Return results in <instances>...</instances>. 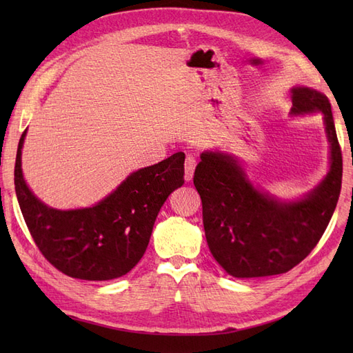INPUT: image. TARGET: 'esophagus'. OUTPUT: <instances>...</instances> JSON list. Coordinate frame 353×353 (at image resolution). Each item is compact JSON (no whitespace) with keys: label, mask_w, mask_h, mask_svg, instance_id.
<instances>
[{"label":"esophagus","mask_w":353,"mask_h":353,"mask_svg":"<svg viewBox=\"0 0 353 353\" xmlns=\"http://www.w3.org/2000/svg\"><path fill=\"white\" fill-rule=\"evenodd\" d=\"M194 169H196V159L194 156L188 154L185 157V163H184V172H185V181H191L194 175Z\"/></svg>","instance_id":"34e87169"}]
</instances>
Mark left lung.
I'll return each instance as SVG.
<instances>
[{
    "label": "left lung",
    "instance_id": "left-lung-1",
    "mask_svg": "<svg viewBox=\"0 0 353 353\" xmlns=\"http://www.w3.org/2000/svg\"><path fill=\"white\" fill-rule=\"evenodd\" d=\"M290 92L292 116H324L330 170L312 191L297 200L276 199L253 185L236 157L219 150L201 153L196 168L208 245L236 279L284 274L301 263L323 237L340 196L343 162L331 104L314 88Z\"/></svg>",
    "mask_w": 353,
    "mask_h": 353
}]
</instances>
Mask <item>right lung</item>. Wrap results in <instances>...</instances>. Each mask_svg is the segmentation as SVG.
Segmentation results:
<instances>
[{
  "instance_id": "obj_1",
  "label": "right lung",
  "mask_w": 353,
  "mask_h": 353,
  "mask_svg": "<svg viewBox=\"0 0 353 353\" xmlns=\"http://www.w3.org/2000/svg\"><path fill=\"white\" fill-rule=\"evenodd\" d=\"M19 141L14 185L20 210L44 258L72 279H119L140 262L157 213L174 190L184 184L183 152L153 166L138 169L109 196L91 208L59 210L44 205L29 190L22 172Z\"/></svg>"
}]
</instances>
